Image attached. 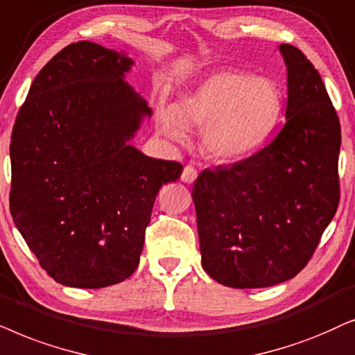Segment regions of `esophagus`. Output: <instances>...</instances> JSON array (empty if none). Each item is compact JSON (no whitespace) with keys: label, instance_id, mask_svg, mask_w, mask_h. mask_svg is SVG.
<instances>
[{"label":"esophagus","instance_id":"obj_1","mask_svg":"<svg viewBox=\"0 0 355 355\" xmlns=\"http://www.w3.org/2000/svg\"><path fill=\"white\" fill-rule=\"evenodd\" d=\"M196 177H198V170L193 167V165H187L185 168H183V172H182V182H185V183H193L196 180Z\"/></svg>","mask_w":355,"mask_h":355}]
</instances>
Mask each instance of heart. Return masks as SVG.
<instances>
[{"label":"heart","instance_id":"heart-1","mask_svg":"<svg viewBox=\"0 0 355 355\" xmlns=\"http://www.w3.org/2000/svg\"><path fill=\"white\" fill-rule=\"evenodd\" d=\"M282 110L277 84L264 76L220 69L178 98L172 108H159L160 131L185 141V126L201 130L209 157L232 162L252 154L271 133Z\"/></svg>","mask_w":355,"mask_h":355}]
</instances>
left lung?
Segmentation results:
<instances>
[{
    "mask_svg": "<svg viewBox=\"0 0 355 355\" xmlns=\"http://www.w3.org/2000/svg\"><path fill=\"white\" fill-rule=\"evenodd\" d=\"M286 123L250 157L206 168L193 185L205 271L222 286L258 289L306 266L339 205L341 125L320 73L281 44Z\"/></svg>",
    "mask_w": 355,
    "mask_h": 355,
    "instance_id": "8db88e82",
    "label": "left lung"
}]
</instances>
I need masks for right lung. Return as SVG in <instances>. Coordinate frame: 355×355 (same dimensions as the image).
<instances>
[{"label": "right lung", "instance_id": "right-lung-1", "mask_svg": "<svg viewBox=\"0 0 355 355\" xmlns=\"http://www.w3.org/2000/svg\"><path fill=\"white\" fill-rule=\"evenodd\" d=\"M131 64L94 42L64 46L37 74L14 123L12 220L63 286L101 289L128 279L160 187L183 172L180 162L128 144L153 115L123 81Z\"/></svg>", "mask_w": 355, "mask_h": 355}]
</instances>
